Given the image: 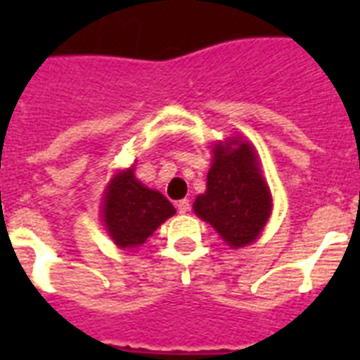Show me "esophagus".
Returning <instances> with one entry per match:
<instances>
[{"label": "esophagus", "instance_id": "34e87169", "mask_svg": "<svg viewBox=\"0 0 360 360\" xmlns=\"http://www.w3.org/2000/svg\"><path fill=\"white\" fill-rule=\"evenodd\" d=\"M177 211H179L181 214H186L188 213V211H191V202H188V200H179V202H177Z\"/></svg>", "mask_w": 360, "mask_h": 360}]
</instances>
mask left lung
I'll list each match as a JSON object with an SVG mask.
<instances>
[{"label":"left lung","instance_id":"obj_1","mask_svg":"<svg viewBox=\"0 0 360 360\" xmlns=\"http://www.w3.org/2000/svg\"><path fill=\"white\" fill-rule=\"evenodd\" d=\"M271 209L273 198L254 147L240 138L217 143L207 188L196 198L194 213L213 226L226 245L240 248L259 237Z\"/></svg>","mask_w":360,"mask_h":360}]
</instances>
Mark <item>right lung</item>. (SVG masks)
Instances as JSON below:
<instances>
[{
	"instance_id": "obj_1",
	"label": "right lung",
	"mask_w": 360,
	"mask_h": 360,
	"mask_svg": "<svg viewBox=\"0 0 360 360\" xmlns=\"http://www.w3.org/2000/svg\"><path fill=\"white\" fill-rule=\"evenodd\" d=\"M103 222L120 248H138L153 231L175 214V207L158 191L134 177V166L115 174L103 200Z\"/></svg>"
}]
</instances>
